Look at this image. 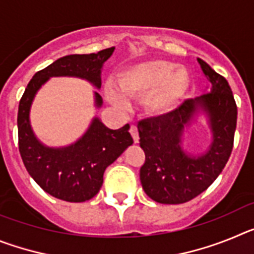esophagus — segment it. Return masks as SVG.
<instances>
[{"mask_svg":"<svg viewBox=\"0 0 254 254\" xmlns=\"http://www.w3.org/2000/svg\"><path fill=\"white\" fill-rule=\"evenodd\" d=\"M129 132H131V134H132L133 142L134 143H138V140H140V137H138L137 127H136V126H134V125H131V128H129Z\"/></svg>","mask_w":254,"mask_h":254,"instance_id":"esophagus-1","label":"esophagus"}]
</instances>
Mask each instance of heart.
Masks as SVG:
<instances>
[{"mask_svg":"<svg viewBox=\"0 0 254 254\" xmlns=\"http://www.w3.org/2000/svg\"><path fill=\"white\" fill-rule=\"evenodd\" d=\"M117 88L107 84L105 96L117 108H126V96L142 98L150 116H164L178 107L190 90L192 76L185 66L165 60H147L125 67L117 75Z\"/></svg>","mask_w":254,"mask_h":254,"instance_id":"heart-1","label":"heart"}]
</instances>
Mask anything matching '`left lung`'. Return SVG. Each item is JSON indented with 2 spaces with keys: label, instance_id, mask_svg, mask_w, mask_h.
<instances>
[{
  "label": "left lung",
  "instance_id": "obj_1",
  "mask_svg": "<svg viewBox=\"0 0 254 254\" xmlns=\"http://www.w3.org/2000/svg\"><path fill=\"white\" fill-rule=\"evenodd\" d=\"M197 61L210 82L206 94L137 125L140 146L146 155L140 181L155 202L178 205L197 197L219 177L232 154L238 114L232 89L205 61ZM199 114L206 117L210 145L202 153H190L183 147L184 131L198 122Z\"/></svg>",
  "mask_w": 254,
  "mask_h": 254
}]
</instances>
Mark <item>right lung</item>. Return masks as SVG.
<instances>
[{"label": "right lung", "mask_w": 254, "mask_h": 254, "mask_svg": "<svg viewBox=\"0 0 254 254\" xmlns=\"http://www.w3.org/2000/svg\"><path fill=\"white\" fill-rule=\"evenodd\" d=\"M114 47L90 55H69L33 76L19 104L17 129L19 150L26 170L42 190L67 202H84L93 198L103 185V176L112 163L133 143L129 125L111 129L94 117L90 125L73 143L52 147L35 136L30 125V109L39 89L51 77H77L99 90L103 64L113 55ZM94 105L102 108L103 99L94 91Z\"/></svg>", "instance_id": "right-lung-1"}]
</instances>
